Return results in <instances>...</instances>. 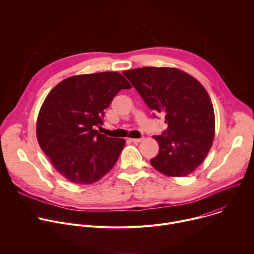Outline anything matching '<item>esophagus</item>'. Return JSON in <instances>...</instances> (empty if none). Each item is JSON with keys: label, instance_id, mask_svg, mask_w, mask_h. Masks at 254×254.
Returning a JSON list of instances; mask_svg holds the SVG:
<instances>
[{"label": "esophagus", "instance_id": "34e87169", "mask_svg": "<svg viewBox=\"0 0 254 254\" xmlns=\"http://www.w3.org/2000/svg\"><path fill=\"white\" fill-rule=\"evenodd\" d=\"M142 139H143L142 137H139V138H129V140L132 141V142H140Z\"/></svg>", "mask_w": 254, "mask_h": 254}]
</instances>
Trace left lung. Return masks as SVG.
Here are the masks:
<instances>
[{
    "label": "left lung",
    "instance_id": "1",
    "mask_svg": "<svg viewBox=\"0 0 254 254\" xmlns=\"http://www.w3.org/2000/svg\"><path fill=\"white\" fill-rule=\"evenodd\" d=\"M123 74L156 115H165L168 128L154 137L159 154L151 165L170 177H184L198 168L215 134L212 101L203 85L186 72L170 67H142Z\"/></svg>",
    "mask_w": 254,
    "mask_h": 254
}]
</instances>
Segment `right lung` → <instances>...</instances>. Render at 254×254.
Instances as JSON below:
<instances>
[{"label": "right lung", "mask_w": 254, "mask_h": 254, "mask_svg": "<svg viewBox=\"0 0 254 254\" xmlns=\"http://www.w3.org/2000/svg\"><path fill=\"white\" fill-rule=\"evenodd\" d=\"M130 87L118 72H100L66 78L45 98L37 120L38 142L69 182L92 184L116 165L126 140L95 128L114 97Z\"/></svg>", "instance_id": "right-lung-1"}]
</instances>
